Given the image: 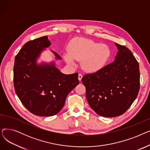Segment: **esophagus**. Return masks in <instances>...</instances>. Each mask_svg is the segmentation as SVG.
Segmentation results:
<instances>
[{
  "label": "esophagus",
  "mask_w": 150,
  "mask_h": 150,
  "mask_svg": "<svg viewBox=\"0 0 150 150\" xmlns=\"http://www.w3.org/2000/svg\"><path fill=\"white\" fill-rule=\"evenodd\" d=\"M82 77H83V75L81 74H79V75H78V80L81 81L82 79Z\"/></svg>",
  "instance_id": "1"
}]
</instances>
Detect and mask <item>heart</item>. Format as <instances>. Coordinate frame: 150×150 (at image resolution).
<instances>
[{
  "label": "heart",
  "instance_id": "obj_1",
  "mask_svg": "<svg viewBox=\"0 0 150 150\" xmlns=\"http://www.w3.org/2000/svg\"><path fill=\"white\" fill-rule=\"evenodd\" d=\"M109 47L89 39L80 38L70 44L69 52L65 53L64 58L68 64L74 65L75 60L81 61L83 69L93 73L103 69L111 58Z\"/></svg>",
  "mask_w": 150,
  "mask_h": 150
}]
</instances>
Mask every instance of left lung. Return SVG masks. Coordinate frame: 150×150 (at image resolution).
Masks as SVG:
<instances>
[{
    "instance_id": "obj_1",
    "label": "left lung",
    "mask_w": 150,
    "mask_h": 150,
    "mask_svg": "<svg viewBox=\"0 0 150 150\" xmlns=\"http://www.w3.org/2000/svg\"><path fill=\"white\" fill-rule=\"evenodd\" d=\"M115 44L119 50L115 60L82 78L91 108L106 117L124 114L137 98L140 89L139 62L127 47Z\"/></svg>"
}]
</instances>
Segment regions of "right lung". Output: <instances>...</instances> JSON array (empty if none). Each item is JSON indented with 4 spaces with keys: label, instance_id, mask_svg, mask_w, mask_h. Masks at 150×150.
Masks as SVG:
<instances>
[{
    "label": "right lung",
    "instance_id": "obj_1",
    "mask_svg": "<svg viewBox=\"0 0 150 150\" xmlns=\"http://www.w3.org/2000/svg\"><path fill=\"white\" fill-rule=\"evenodd\" d=\"M50 45L46 36L30 41L23 45L14 59L16 93L22 105L38 116L49 117L59 112L69 93L79 83L78 73L63 74L54 63L36 64L41 52ZM53 52L57 59H61Z\"/></svg>",
    "mask_w": 150,
    "mask_h": 150
}]
</instances>
